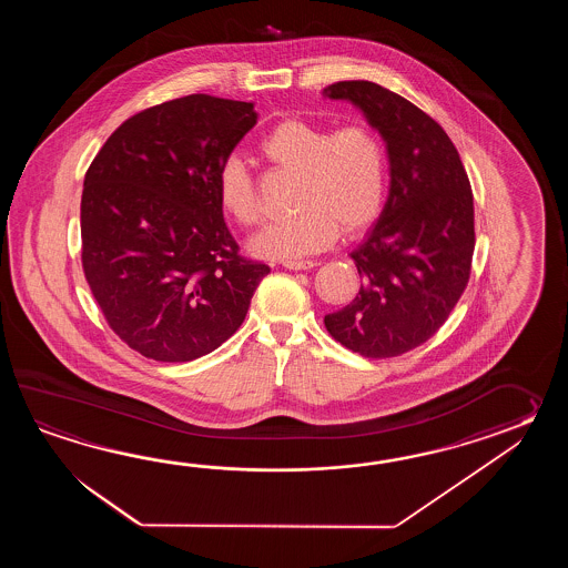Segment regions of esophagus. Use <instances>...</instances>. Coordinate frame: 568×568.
<instances>
[{"mask_svg": "<svg viewBox=\"0 0 568 568\" xmlns=\"http://www.w3.org/2000/svg\"><path fill=\"white\" fill-rule=\"evenodd\" d=\"M282 266L286 267V270H311V267L318 266V262L302 260V262H284Z\"/></svg>", "mask_w": 568, "mask_h": 568, "instance_id": "esophagus-1", "label": "esophagus"}]
</instances>
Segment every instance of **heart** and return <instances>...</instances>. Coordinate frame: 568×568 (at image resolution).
<instances>
[{"label":"heart","mask_w":568,"mask_h":568,"mask_svg":"<svg viewBox=\"0 0 568 568\" xmlns=\"http://www.w3.org/2000/svg\"><path fill=\"white\" fill-rule=\"evenodd\" d=\"M272 166L298 172L292 217L266 225L252 240V252L266 260H301L367 230L382 215L387 196V152L379 133L353 123L328 130L313 121H280L260 142ZM219 205L240 225L262 219L254 174L240 158L221 162L215 179Z\"/></svg>","instance_id":"heart-1"}]
</instances>
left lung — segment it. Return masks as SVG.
Wrapping results in <instances>:
<instances>
[{
    "mask_svg": "<svg viewBox=\"0 0 568 568\" xmlns=\"http://www.w3.org/2000/svg\"><path fill=\"white\" fill-rule=\"evenodd\" d=\"M362 109L386 142L389 194L367 240L351 254L363 284L331 337L369 359L420 347L467 288L475 250L471 182L447 132L408 99L372 81L325 89Z\"/></svg>",
    "mask_w": 568,
    "mask_h": 568,
    "instance_id": "8db88e82",
    "label": "left lung"
}]
</instances>
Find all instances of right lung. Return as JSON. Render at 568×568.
<instances>
[{
    "label": "right lung",
    "instance_id": "add662e5",
    "mask_svg": "<svg viewBox=\"0 0 568 568\" xmlns=\"http://www.w3.org/2000/svg\"><path fill=\"white\" fill-rule=\"evenodd\" d=\"M254 103L196 95L123 121L87 170L81 262L118 337L148 359L193 362L242 326L270 267L240 255L215 179Z\"/></svg>",
    "mask_w": 568,
    "mask_h": 568
}]
</instances>
